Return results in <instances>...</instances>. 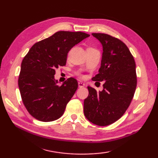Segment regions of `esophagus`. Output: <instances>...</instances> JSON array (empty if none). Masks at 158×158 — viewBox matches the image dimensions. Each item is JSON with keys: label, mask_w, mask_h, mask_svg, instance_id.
Returning <instances> with one entry per match:
<instances>
[{"label": "esophagus", "mask_w": 158, "mask_h": 158, "mask_svg": "<svg viewBox=\"0 0 158 158\" xmlns=\"http://www.w3.org/2000/svg\"><path fill=\"white\" fill-rule=\"evenodd\" d=\"M78 85H79V88H82V87H84L85 84H84V83H82V82H79L78 83Z\"/></svg>", "instance_id": "obj_1"}]
</instances>
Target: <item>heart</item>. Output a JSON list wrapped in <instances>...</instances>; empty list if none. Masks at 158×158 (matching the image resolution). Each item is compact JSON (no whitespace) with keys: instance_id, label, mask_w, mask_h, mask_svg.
Wrapping results in <instances>:
<instances>
[{"instance_id":"obj_1","label":"heart","mask_w":158,"mask_h":158,"mask_svg":"<svg viewBox=\"0 0 158 158\" xmlns=\"http://www.w3.org/2000/svg\"><path fill=\"white\" fill-rule=\"evenodd\" d=\"M88 49H92V50H96V49H93V48H92V47H89V48H88Z\"/></svg>"}]
</instances>
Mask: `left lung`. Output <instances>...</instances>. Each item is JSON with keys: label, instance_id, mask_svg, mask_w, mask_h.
<instances>
[{"label": "left lung", "instance_id": "1", "mask_svg": "<svg viewBox=\"0 0 158 158\" xmlns=\"http://www.w3.org/2000/svg\"><path fill=\"white\" fill-rule=\"evenodd\" d=\"M102 45V56L98 74L93 81H104L103 90L88 86L84 100V116L92 123L106 126L118 121L130 106L136 87L135 59L121 40L105 33H92ZM100 83V82H98Z\"/></svg>", "mask_w": 158, "mask_h": 158}]
</instances>
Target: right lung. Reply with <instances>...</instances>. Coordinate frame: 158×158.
<instances>
[{
  "label": "right lung",
  "instance_id": "right-lung-1",
  "mask_svg": "<svg viewBox=\"0 0 158 158\" xmlns=\"http://www.w3.org/2000/svg\"><path fill=\"white\" fill-rule=\"evenodd\" d=\"M89 36L82 32L58 31L35 44L23 58L19 88L23 105L35 118L50 122L62 116L78 83L70 77L58 85L56 69L65 65L69 51Z\"/></svg>",
  "mask_w": 158,
  "mask_h": 158
}]
</instances>
